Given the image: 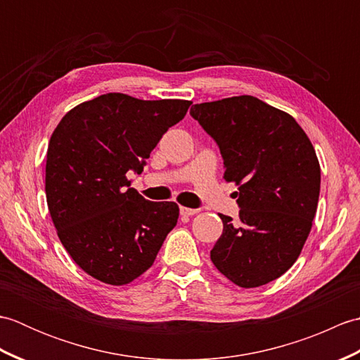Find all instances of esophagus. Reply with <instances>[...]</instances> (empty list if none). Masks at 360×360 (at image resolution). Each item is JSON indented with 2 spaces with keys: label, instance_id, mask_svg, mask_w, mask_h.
I'll list each match as a JSON object with an SVG mask.
<instances>
[{
  "label": "esophagus",
  "instance_id": "obj_1",
  "mask_svg": "<svg viewBox=\"0 0 360 360\" xmlns=\"http://www.w3.org/2000/svg\"><path fill=\"white\" fill-rule=\"evenodd\" d=\"M179 210H181V215L184 217H193L198 213V209H190V207H181Z\"/></svg>",
  "mask_w": 360,
  "mask_h": 360
}]
</instances>
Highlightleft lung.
I'll return each instance as SVG.
<instances>
[{
	"mask_svg": "<svg viewBox=\"0 0 360 360\" xmlns=\"http://www.w3.org/2000/svg\"><path fill=\"white\" fill-rule=\"evenodd\" d=\"M219 147L224 179L238 186L240 219H223L210 250L217 269L241 288L281 277L300 255L316 217L320 165L292 116L254 96L196 103L190 110Z\"/></svg>",
	"mask_w": 360,
	"mask_h": 360,
	"instance_id": "left-lung-1",
	"label": "left lung"
}]
</instances>
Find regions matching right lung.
<instances>
[{
    "instance_id": "right-lung-1",
    "label": "right lung",
    "mask_w": 360,
    "mask_h": 360,
    "mask_svg": "<svg viewBox=\"0 0 360 360\" xmlns=\"http://www.w3.org/2000/svg\"><path fill=\"white\" fill-rule=\"evenodd\" d=\"M190 105L108 93L77 105L53 129L46 156L49 213L68 254L96 280L131 283L178 223V204L147 201L127 173H142Z\"/></svg>"
}]
</instances>
